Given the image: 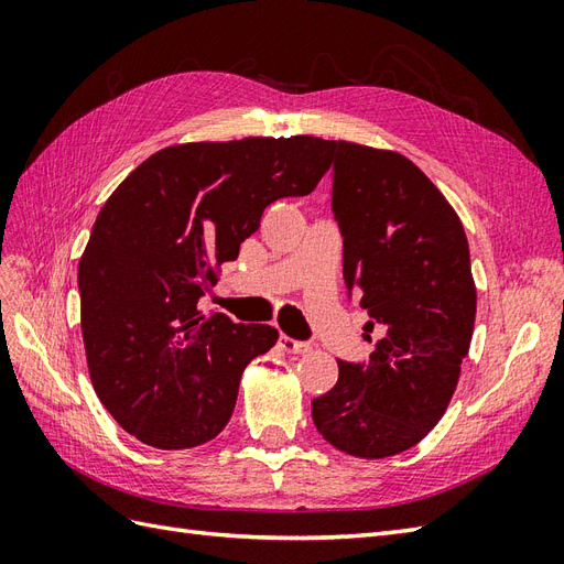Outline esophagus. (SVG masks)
<instances>
[{"label": "esophagus", "mask_w": 564, "mask_h": 564, "mask_svg": "<svg viewBox=\"0 0 564 564\" xmlns=\"http://www.w3.org/2000/svg\"><path fill=\"white\" fill-rule=\"evenodd\" d=\"M280 348H282L284 352L303 355V352H308V350H311V344H305V340H296V338H292V336L282 334V336H280Z\"/></svg>", "instance_id": "obj_1"}]
</instances>
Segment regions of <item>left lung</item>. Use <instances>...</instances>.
Here are the masks:
<instances>
[{
    "mask_svg": "<svg viewBox=\"0 0 564 564\" xmlns=\"http://www.w3.org/2000/svg\"><path fill=\"white\" fill-rule=\"evenodd\" d=\"M329 148L344 278L371 317L373 350L367 365L338 362L313 421L332 447L386 458L447 412L475 327L470 251L458 214L412 160L350 141Z\"/></svg>",
    "mask_w": 564,
    "mask_h": 564,
    "instance_id": "left-lung-1",
    "label": "left lung"
}]
</instances>
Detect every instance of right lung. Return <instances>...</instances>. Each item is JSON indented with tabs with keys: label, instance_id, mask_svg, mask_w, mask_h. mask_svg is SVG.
Returning a JSON list of instances; mask_svg holds the SVG:
<instances>
[{
	"label": "right lung",
	"instance_id": "1",
	"mask_svg": "<svg viewBox=\"0 0 564 564\" xmlns=\"http://www.w3.org/2000/svg\"><path fill=\"white\" fill-rule=\"evenodd\" d=\"M329 155L317 135L176 143L98 212L77 268L84 350L98 400L143 445L191 449L226 429L245 367L280 334L197 301L268 204L315 191Z\"/></svg>",
	"mask_w": 564,
	"mask_h": 564
}]
</instances>
